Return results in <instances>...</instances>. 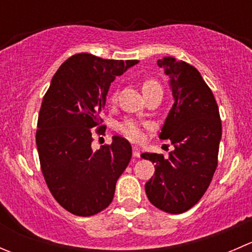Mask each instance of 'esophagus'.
<instances>
[{
  "label": "esophagus",
  "mask_w": 252,
  "mask_h": 252,
  "mask_svg": "<svg viewBox=\"0 0 252 252\" xmlns=\"http://www.w3.org/2000/svg\"><path fill=\"white\" fill-rule=\"evenodd\" d=\"M140 149L138 146H133V156L134 157H140Z\"/></svg>",
  "instance_id": "obj_1"
}]
</instances>
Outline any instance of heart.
Masks as SVG:
<instances>
[{
    "mask_svg": "<svg viewBox=\"0 0 252 252\" xmlns=\"http://www.w3.org/2000/svg\"><path fill=\"white\" fill-rule=\"evenodd\" d=\"M154 88H159L158 83L154 79H146L142 83V93L150 90V89ZM113 98V97H112ZM119 130L122 131L123 135H126V138L130 139L133 141H140L144 138V130H142L141 124H139L135 121H126L119 126Z\"/></svg>",
    "mask_w": 252,
    "mask_h": 252,
    "instance_id": "obj_1",
    "label": "heart"
}]
</instances>
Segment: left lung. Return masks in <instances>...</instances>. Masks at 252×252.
Wrapping results in <instances>:
<instances>
[{
  "mask_svg": "<svg viewBox=\"0 0 252 252\" xmlns=\"http://www.w3.org/2000/svg\"><path fill=\"white\" fill-rule=\"evenodd\" d=\"M157 64L168 75L174 100L159 139H169L174 150L168 158L141 155L155 163L145 191L152 205L177 215L196 205L212 180L222 123L215 96L196 68L173 57H163Z\"/></svg>",
  "mask_w": 252,
  "mask_h": 252,
  "instance_id": "1",
  "label": "left lung"
}]
</instances>
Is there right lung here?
I'll return each instance as SVG.
<instances>
[{"label":"right lung","instance_id":"add662e5","mask_svg":"<svg viewBox=\"0 0 252 252\" xmlns=\"http://www.w3.org/2000/svg\"><path fill=\"white\" fill-rule=\"evenodd\" d=\"M138 62L78 53L58 68L45 94L36 130L40 166L52 196L73 215L105 210L130 162L131 146L122 136L94 151L91 129L102 122L112 81Z\"/></svg>","mask_w":252,"mask_h":252}]
</instances>
